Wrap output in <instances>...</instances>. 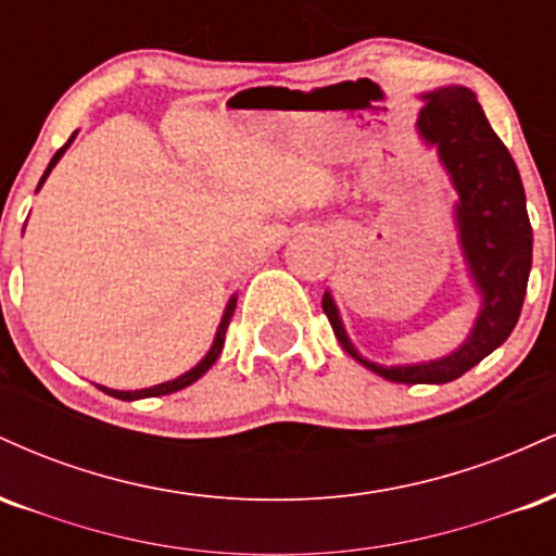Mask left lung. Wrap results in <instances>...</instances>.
Segmentation results:
<instances>
[{
  "instance_id": "left-lung-1",
  "label": "left lung",
  "mask_w": 556,
  "mask_h": 556,
  "mask_svg": "<svg viewBox=\"0 0 556 556\" xmlns=\"http://www.w3.org/2000/svg\"><path fill=\"white\" fill-rule=\"evenodd\" d=\"M420 101L424 110L418 112L416 130L429 149H437L439 162L457 190V245L470 285L481 300L470 334L442 358L384 366L358 353L344 331L331 292H324L321 300L344 353L394 384H446L494 353L518 324L533 261V229L520 172L491 130L476 93L463 86H444L420 93Z\"/></svg>"
}]
</instances>
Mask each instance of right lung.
<instances>
[{
    "label": "right lung",
    "instance_id": "add662e5",
    "mask_svg": "<svg viewBox=\"0 0 556 556\" xmlns=\"http://www.w3.org/2000/svg\"><path fill=\"white\" fill-rule=\"evenodd\" d=\"M75 136H78V130H75L73 136H70L67 143L62 146V149L56 151V154L52 156V162H49L47 172H43V177H41V180H38V188H36V190H41V185L47 182V177H49V175H52V169L56 167V162H60V159L65 156V151L70 149V143H73ZM235 305H238V295H232V298L227 300V305H225V314H222V321H219V327H216V334H214V342H212V348H208V353L203 355V358L198 361L195 366L190 368V371L180 374V376H177V379L162 381V384L146 387V389H127V392H125V389H110V387H101V384H99V389H101V392H104V394H110V397H117V400H127V402H132V400H143V397H162V394H172V392H177V389H185V387H190V384H193V381L201 379V376L206 374L208 368L214 366L216 358H219L222 348H225V334H227V327H229V318H232V314H235Z\"/></svg>",
    "mask_w": 556,
    "mask_h": 556
}]
</instances>
